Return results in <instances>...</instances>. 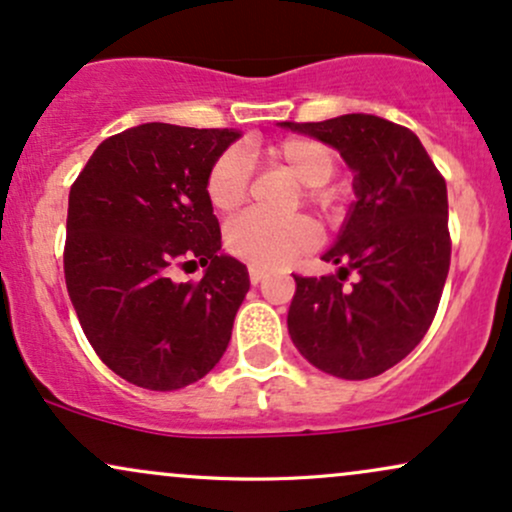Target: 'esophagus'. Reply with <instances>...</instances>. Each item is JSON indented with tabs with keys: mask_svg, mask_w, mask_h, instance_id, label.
Returning <instances> with one entry per match:
<instances>
[{
	"mask_svg": "<svg viewBox=\"0 0 512 512\" xmlns=\"http://www.w3.org/2000/svg\"><path fill=\"white\" fill-rule=\"evenodd\" d=\"M248 272H250V284H252V286L262 284V281H264V276H267V274L262 272V269H257V267H250Z\"/></svg>",
	"mask_w": 512,
	"mask_h": 512,
	"instance_id": "34e87169",
	"label": "esophagus"
}]
</instances>
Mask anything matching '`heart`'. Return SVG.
<instances>
[{"label":"heart","mask_w":512,"mask_h":512,"mask_svg":"<svg viewBox=\"0 0 512 512\" xmlns=\"http://www.w3.org/2000/svg\"><path fill=\"white\" fill-rule=\"evenodd\" d=\"M264 163L284 170L301 182L303 204L332 219L342 209L344 192L332 185L337 173V154L330 144L313 137H286L264 149ZM252 163L243 149H226L211 163L207 173V197L211 207L231 214L243 207L250 195ZM226 250L238 260L257 269H279L315 248L317 228L305 216L291 219H267L262 214H243L228 223L223 236Z\"/></svg>","instance_id":"heart-1"}]
</instances>
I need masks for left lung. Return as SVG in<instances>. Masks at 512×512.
Wrapping results in <instances>:
<instances>
[{"instance_id":"8db88e82","label":"left lung","mask_w":512,"mask_h":512,"mask_svg":"<svg viewBox=\"0 0 512 512\" xmlns=\"http://www.w3.org/2000/svg\"><path fill=\"white\" fill-rule=\"evenodd\" d=\"M334 146L356 173V202L322 255L330 276H301L289 308L296 349L325 373L366 380L424 339L450 269L448 187L414 132L375 115L281 122ZM349 273L357 274L351 287Z\"/></svg>"}]
</instances>
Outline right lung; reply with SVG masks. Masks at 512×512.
<instances>
[{"label":"right lung","mask_w":512,"mask_h":512,"mask_svg":"<svg viewBox=\"0 0 512 512\" xmlns=\"http://www.w3.org/2000/svg\"><path fill=\"white\" fill-rule=\"evenodd\" d=\"M238 137L146 122L105 139L69 190V298L88 344L127 383L180 390L231 342L250 276L219 252L207 173ZM197 263L208 267L199 282L169 279Z\"/></svg>","instance_id":"right-lung-1"}]
</instances>
